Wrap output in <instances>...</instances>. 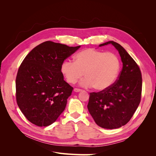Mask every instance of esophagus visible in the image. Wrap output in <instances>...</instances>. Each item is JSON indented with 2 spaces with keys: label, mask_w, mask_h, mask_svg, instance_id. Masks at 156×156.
<instances>
[{
  "label": "esophagus",
  "mask_w": 156,
  "mask_h": 156,
  "mask_svg": "<svg viewBox=\"0 0 156 156\" xmlns=\"http://www.w3.org/2000/svg\"><path fill=\"white\" fill-rule=\"evenodd\" d=\"M81 91H82L81 89H79V88H74V92H81Z\"/></svg>",
  "instance_id": "esophagus-1"
}]
</instances>
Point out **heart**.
<instances>
[{
    "label": "heart",
    "instance_id": "heart-1",
    "mask_svg": "<svg viewBox=\"0 0 156 156\" xmlns=\"http://www.w3.org/2000/svg\"><path fill=\"white\" fill-rule=\"evenodd\" d=\"M120 67V60L113 53L87 49L75 56V62L64 60L60 72L70 84L76 83L84 73L86 77L80 83L82 87H94L96 90L104 91L115 83Z\"/></svg>",
    "mask_w": 156,
    "mask_h": 156
}]
</instances>
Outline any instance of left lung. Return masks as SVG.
<instances>
[{
  "label": "left lung",
  "mask_w": 156,
  "mask_h": 156,
  "mask_svg": "<svg viewBox=\"0 0 156 156\" xmlns=\"http://www.w3.org/2000/svg\"><path fill=\"white\" fill-rule=\"evenodd\" d=\"M118 50L123 67L112 85L104 91L90 93L88 109L96 124L116 129L126 125L137 108L142 92V75L139 66L120 44L107 41Z\"/></svg>",
  "instance_id": "obj_1"
}]
</instances>
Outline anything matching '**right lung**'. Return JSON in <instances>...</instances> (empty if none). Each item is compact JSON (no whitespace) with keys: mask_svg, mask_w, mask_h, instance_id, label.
Wrapping results in <instances>:
<instances>
[{"mask_svg":"<svg viewBox=\"0 0 156 156\" xmlns=\"http://www.w3.org/2000/svg\"><path fill=\"white\" fill-rule=\"evenodd\" d=\"M80 47L47 41L33 49L21 64L16 80V101L33 124L48 126L64 111L73 88L64 80L60 66Z\"/></svg>","mask_w":156,"mask_h":156,"instance_id":"add662e5","label":"right lung"}]
</instances>
